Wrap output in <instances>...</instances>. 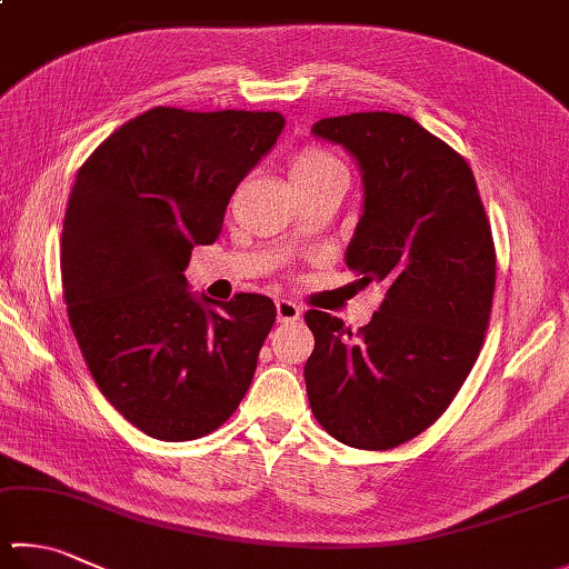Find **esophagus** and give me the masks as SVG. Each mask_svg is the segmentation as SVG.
Segmentation results:
<instances>
[{"instance_id":"obj_1","label":"esophagus","mask_w":569,"mask_h":569,"mask_svg":"<svg viewBox=\"0 0 569 569\" xmlns=\"http://www.w3.org/2000/svg\"><path fill=\"white\" fill-rule=\"evenodd\" d=\"M274 309H277V321H280V325H287V321H297L299 317H302V309H299L292 299H277Z\"/></svg>"}]
</instances>
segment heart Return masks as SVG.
<instances>
[{
	"label": "heart",
	"instance_id": "obj_1",
	"mask_svg": "<svg viewBox=\"0 0 569 569\" xmlns=\"http://www.w3.org/2000/svg\"><path fill=\"white\" fill-rule=\"evenodd\" d=\"M337 173H345L341 160L327 151H321V148H307V151L297 153L292 158V166H289V178H292V183H309V180H319Z\"/></svg>",
	"mask_w": 569,
	"mask_h": 569
}]
</instances>
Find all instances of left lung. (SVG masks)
I'll return each mask as SVG.
<instances>
[{
	"instance_id": "left-lung-1",
	"label": "left lung",
	"mask_w": 569,
	"mask_h": 569,
	"mask_svg": "<svg viewBox=\"0 0 569 569\" xmlns=\"http://www.w3.org/2000/svg\"><path fill=\"white\" fill-rule=\"evenodd\" d=\"M312 136L357 160L361 216L345 262L386 299L357 335L309 309V406L329 436L386 451L426 431L483 347L496 248L473 170L413 118L389 111L321 118Z\"/></svg>"
}]
</instances>
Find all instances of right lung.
Segmentation results:
<instances>
[{
  "label": "right lung",
  "instance_id": "add662e5",
  "mask_svg": "<svg viewBox=\"0 0 569 569\" xmlns=\"http://www.w3.org/2000/svg\"><path fill=\"white\" fill-rule=\"evenodd\" d=\"M282 131L277 111L158 106L116 128L73 180L61 232L73 337L113 409L158 441L216 431L250 389L272 299L220 305L190 292L186 267Z\"/></svg>",
  "mask_w": 569,
  "mask_h": 569
}]
</instances>
